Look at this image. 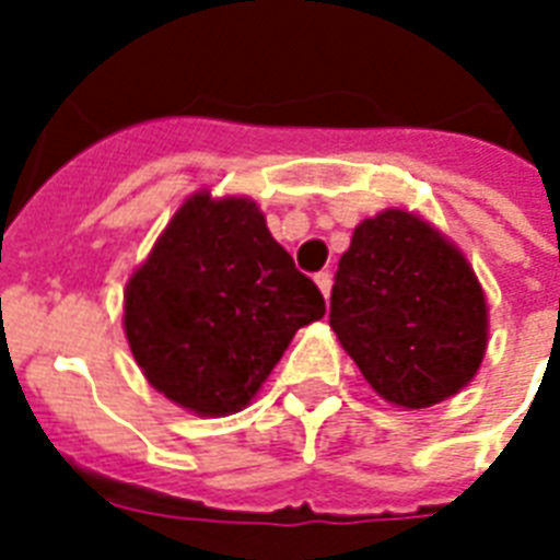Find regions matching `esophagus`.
Listing matches in <instances>:
<instances>
[{
	"label": "esophagus",
	"mask_w": 560,
	"mask_h": 560,
	"mask_svg": "<svg viewBox=\"0 0 560 560\" xmlns=\"http://www.w3.org/2000/svg\"><path fill=\"white\" fill-rule=\"evenodd\" d=\"M314 279H316V288L323 290V296H325V299L331 296V272H328V270L316 272Z\"/></svg>",
	"instance_id": "34e87169"
}]
</instances>
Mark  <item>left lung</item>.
<instances>
[{"label": "left lung", "instance_id": "8db88e82", "mask_svg": "<svg viewBox=\"0 0 560 560\" xmlns=\"http://www.w3.org/2000/svg\"><path fill=\"white\" fill-rule=\"evenodd\" d=\"M328 323L369 386L395 407L451 398L486 358V293L468 258L400 209L354 229L334 276Z\"/></svg>", "mask_w": 560, "mask_h": 560}]
</instances>
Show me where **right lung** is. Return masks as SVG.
I'll return each instance as SVG.
<instances>
[{
  "instance_id": "right-lung-1",
  "label": "right lung",
  "mask_w": 560,
  "mask_h": 560,
  "mask_svg": "<svg viewBox=\"0 0 560 560\" xmlns=\"http://www.w3.org/2000/svg\"><path fill=\"white\" fill-rule=\"evenodd\" d=\"M325 299L261 209L197 191L125 290V334L153 389L197 416L244 409Z\"/></svg>"
}]
</instances>
